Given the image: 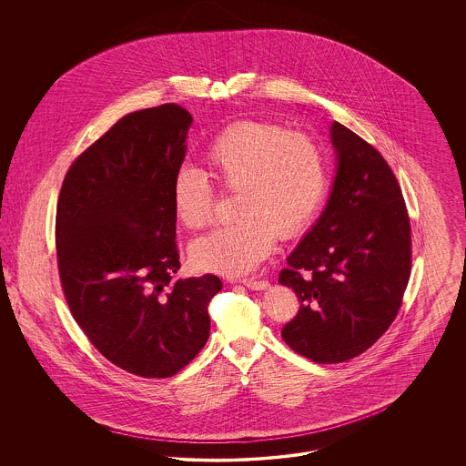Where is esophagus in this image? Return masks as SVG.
I'll use <instances>...</instances> for the list:
<instances>
[{"mask_svg":"<svg viewBox=\"0 0 466 466\" xmlns=\"http://www.w3.org/2000/svg\"><path fill=\"white\" fill-rule=\"evenodd\" d=\"M243 285L249 289H266L268 287V281L266 279H255V278H248L243 279Z\"/></svg>","mask_w":466,"mask_h":466,"instance_id":"esophagus-1","label":"esophagus"}]
</instances>
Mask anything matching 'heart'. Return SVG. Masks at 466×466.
Here are the masks:
<instances>
[{
	"mask_svg": "<svg viewBox=\"0 0 466 466\" xmlns=\"http://www.w3.org/2000/svg\"><path fill=\"white\" fill-rule=\"evenodd\" d=\"M208 175L222 192L238 194L234 217L190 246L200 270L243 276L270 253L276 236H299L327 192V167L321 147L309 134L285 126L246 118L227 126L204 152ZM177 222L200 230L215 220V194L208 179L181 167L171 183Z\"/></svg>",
	"mask_w": 466,
	"mask_h": 466,
	"instance_id": "obj_1",
	"label": "heart"
}]
</instances>
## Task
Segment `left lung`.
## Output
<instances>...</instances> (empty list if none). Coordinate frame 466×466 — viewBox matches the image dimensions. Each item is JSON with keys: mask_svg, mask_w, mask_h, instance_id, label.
Returning <instances> with one entry per match:
<instances>
[{"mask_svg": "<svg viewBox=\"0 0 466 466\" xmlns=\"http://www.w3.org/2000/svg\"><path fill=\"white\" fill-rule=\"evenodd\" d=\"M330 139L337 154L330 199L279 272L300 302L281 337L316 363L361 355L390 329L412 264L409 213L391 167L339 122Z\"/></svg>", "mask_w": 466, "mask_h": 466, "instance_id": "8db88e82", "label": "left lung"}]
</instances>
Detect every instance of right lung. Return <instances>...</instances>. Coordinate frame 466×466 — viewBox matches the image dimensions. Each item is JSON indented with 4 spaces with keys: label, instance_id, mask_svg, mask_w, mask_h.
Here are the masks:
<instances>
[{
    "label": "right lung",
    "instance_id": "obj_1",
    "mask_svg": "<svg viewBox=\"0 0 466 466\" xmlns=\"http://www.w3.org/2000/svg\"><path fill=\"white\" fill-rule=\"evenodd\" d=\"M192 115L175 103L134 111L67 169L56 215L61 285L78 327L113 365L171 377L209 337L220 278L175 279L171 183Z\"/></svg>",
    "mask_w": 466,
    "mask_h": 466
}]
</instances>
